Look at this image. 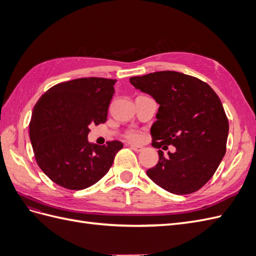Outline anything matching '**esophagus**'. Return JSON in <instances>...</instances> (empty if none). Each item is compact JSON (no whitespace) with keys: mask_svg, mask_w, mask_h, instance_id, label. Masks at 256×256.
Returning a JSON list of instances; mask_svg holds the SVG:
<instances>
[{"mask_svg":"<svg viewBox=\"0 0 256 256\" xmlns=\"http://www.w3.org/2000/svg\"><path fill=\"white\" fill-rule=\"evenodd\" d=\"M130 148L132 150H134L136 152H140L143 150V147L142 146H136V145H131Z\"/></svg>","mask_w":256,"mask_h":256,"instance_id":"1","label":"esophagus"}]
</instances>
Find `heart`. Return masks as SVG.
<instances>
[{"mask_svg":"<svg viewBox=\"0 0 256 256\" xmlns=\"http://www.w3.org/2000/svg\"><path fill=\"white\" fill-rule=\"evenodd\" d=\"M126 138L131 142H140L142 140V134L138 131H129L126 134Z\"/></svg>","mask_w":256,"mask_h":256,"instance_id":"1","label":"heart"}]
</instances>
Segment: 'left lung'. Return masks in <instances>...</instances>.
I'll list each match as a JSON object with an SVG mask.
<instances>
[{"instance_id":"8db88e82","label":"left lung","mask_w":256,"mask_h":256,"mask_svg":"<svg viewBox=\"0 0 256 256\" xmlns=\"http://www.w3.org/2000/svg\"><path fill=\"white\" fill-rule=\"evenodd\" d=\"M130 83L159 104L150 134L159 161L147 176L174 194H190L210 180L226 152L228 120L220 98L209 85L177 72L132 76Z\"/></svg>"}]
</instances>
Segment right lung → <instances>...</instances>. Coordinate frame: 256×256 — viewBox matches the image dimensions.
Segmentation results:
<instances>
[{
    "mask_svg": "<svg viewBox=\"0 0 256 256\" xmlns=\"http://www.w3.org/2000/svg\"><path fill=\"white\" fill-rule=\"evenodd\" d=\"M116 80L81 78L54 85L38 99L30 138L42 171L56 184L83 190L109 171L120 141L90 143V125L104 122Z\"/></svg>",
    "mask_w": 256,
    "mask_h": 256,
    "instance_id": "right-lung-1",
    "label": "right lung"
}]
</instances>
